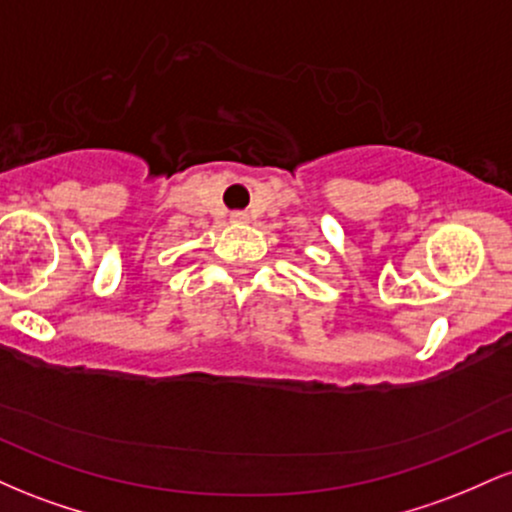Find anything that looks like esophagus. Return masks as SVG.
Returning <instances> with one entry per match:
<instances>
[{"instance_id":"esophagus-1","label":"esophagus","mask_w":512,"mask_h":512,"mask_svg":"<svg viewBox=\"0 0 512 512\" xmlns=\"http://www.w3.org/2000/svg\"><path fill=\"white\" fill-rule=\"evenodd\" d=\"M231 221H233V223H248V221H250L248 211H233Z\"/></svg>"}]
</instances>
